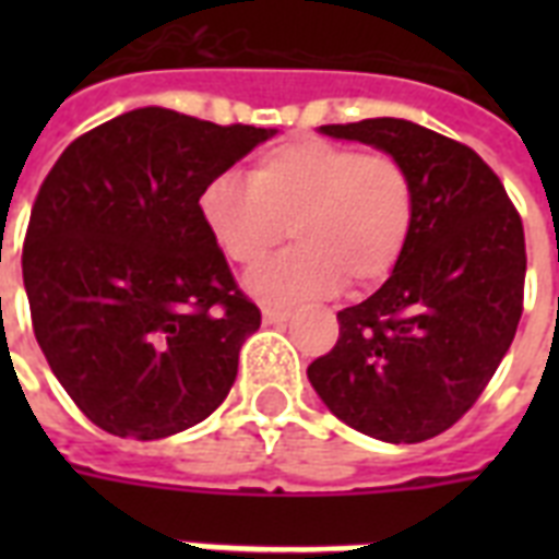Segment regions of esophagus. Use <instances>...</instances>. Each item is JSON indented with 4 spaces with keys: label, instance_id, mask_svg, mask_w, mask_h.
Masks as SVG:
<instances>
[{
    "label": "esophagus",
    "instance_id": "34e87169",
    "mask_svg": "<svg viewBox=\"0 0 559 559\" xmlns=\"http://www.w3.org/2000/svg\"><path fill=\"white\" fill-rule=\"evenodd\" d=\"M289 310H278V307H263V324H284L289 322Z\"/></svg>",
    "mask_w": 559,
    "mask_h": 559
}]
</instances>
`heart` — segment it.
<instances>
[{
    "label": "heart",
    "instance_id": "b5f03b06",
    "mask_svg": "<svg viewBox=\"0 0 559 559\" xmlns=\"http://www.w3.org/2000/svg\"><path fill=\"white\" fill-rule=\"evenodd\" d=\"M200 211L228 261L261 263L275 246L298 243L249 272L246 293L289 307L328 296L342 281L373 287L394 272L415 226V182L391 153L298 135L266 147L249 182L217 177Z\"/></svg>",
    "mask_w": 559,
    "mask_h": 559
}]
</instances>
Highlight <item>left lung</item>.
<instances>
[{"instance_id":"8db88e82","label":"left lung","mask_w":559,"mask_h":559,"mask_svg":"<svg viewBox=\"0 0 559 559\" xmlns=\"http://www.w3.org/2000/svg\"><path fill=\"white\" fill-rule=\"evenodd\" d=\"M319 133L397 156L415 182V226L389 281L340 310V340L307 377L350 429L420 443L476 403L516 336L522 219L485 159L435 130L366 118Z\"/></svg>"}]
</instances>
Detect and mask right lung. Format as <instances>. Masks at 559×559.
Here are the masks:
<instances>
[{"mask_svg": "<svg viewBox=\"0 0 559 559\" xmlns=\"http://www.w3.org/2000/svg\"><path fill=\"white\" fill-rule=\"evenodd\" d=\"M272 135L142 107L74 139L39 186L22 246L34 336L104 432L156 441L226 400L261 310L200 197Z\"/></svg>", "mask_w": 559, "mask_h": 559, "instance_id": "right-lung-1", "label": "right lung"}]
</instances>
